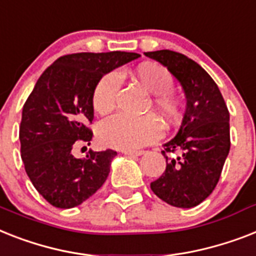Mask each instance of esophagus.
<instances>
[{"label": "esophagus", "instance_id": "esophagus-1", "mask_svg": "<svg viewBox=\"0 0 256 256\" xmlns=\"http://www.w3.org/2000/svg\"><path fill=\"white\" fill-rule=\"evenodd\" d=\"M124 154L128 156H140L144 154V151H124Z\"/></svg>", "mask_w": 256, "mask_h": 256}]
</instances>
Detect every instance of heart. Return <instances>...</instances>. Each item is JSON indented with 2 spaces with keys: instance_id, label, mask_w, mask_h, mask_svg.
<instances>
[{
  "instance_id": "1",
  "label": "heart",
  "mask_w": 256,
  "mask_h": 256,
  "mask_svg": "<svg viewBox=\"0 0 256 256\" xmlns=\"http://www.w3.org/2000/svg\"><path fill=\"white\" fill-rule=\"evenodd\" d=\"M134 78L142 88L155 94L152 106L167 124L178 121L180 117V101L174 93V76L167 68L156 63H143L135 68ZM121 76L117 72L105 74L93 90L92 104L97 113L106 114L114 109ZM97 136L104 146L112 148L134 151L156 142L162 136V124L154 116L130 118L122 114L106 118L100 124Z\"/></svg>"
}]
</instances>
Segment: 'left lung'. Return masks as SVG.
I'll list each match as a JSON object with an SVG mask.
<instances>
[{
    "label": "left lung",
    "instance_id": "8db88e82",
    "mask_svg": "<svg viewBox=\"0 0 256 256\" xmlns=\"http://www.w3.org/2000/svg\"><path fill=\"white\" fill-rule=\"evenodd\" d=\"M144 55L171 72L186 98L178 134L163 144L166 171L151 189L172 206L193 208L213 192L229 155V110L214 80L194 60L171 50Z\"/></svg>",
    "mask_w": 256,
    "mask_h": 256
}]
</instances>
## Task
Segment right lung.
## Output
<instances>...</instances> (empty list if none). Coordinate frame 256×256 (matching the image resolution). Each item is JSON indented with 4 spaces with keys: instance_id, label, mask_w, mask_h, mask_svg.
Segmentation results:
<instances>
[{
    "instance_id": "add662e5",
    "label": "right lung",
    "mask_w": 256,
    "mask_h": 256,
    "mask_svg": "<svg viewBox=\"0 0 256 256\" xmlns=\"http://www.w3.org/2000/svg\"><path fill=\"white\" fill-rule=\"evenodd\" d=\"M135 52H80L62 56L42 74L22 109L20 156L35 189L51 205L74 208L98 190L117 155L92 151L84 159L72 148L90 144L92 97L102 76L138 59Z\"/></svg>"
}]
</instances>
